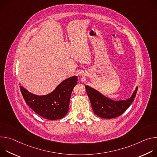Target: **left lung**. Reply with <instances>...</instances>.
Returning a JSON list of instances; mask_svg holds the SVG:
<instances>
[{
    "instance_id": "left-lung-1",
    "label": "left lung",
    "mask_w": 157,
    "mask_h": 157,
    "mask_svg": "<svg viewBox=\"0 0 157 157\" xmlns=\"http://www.w3.org/2000/svg\"><path fill=\"white\" fill-rule=\"evenodd\" d=\"M85 87L94 113L104 119H113L122 115L133 101L138 89L137 86L129 99L114 101L105 97L90 86L86 85Z\"/></svg>"
}]
</instances>
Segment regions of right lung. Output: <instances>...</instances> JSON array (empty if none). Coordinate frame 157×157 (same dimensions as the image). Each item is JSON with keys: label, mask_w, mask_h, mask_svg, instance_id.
<instances>
[{"label": "right lung", "mask_w": 157, "mask_h": 157, "mask_svg": "<svg viewBox=\"0 0 157 157\" xmlns=\"http://www.w3.org/2000/svg\"><path fill=\"white\" fill-rule=\"evenodd\" d=\"M78 77L74 76L62 81L51 93L38 96L20 86V91L27 104L39 116L48 120L64 117L69 110L70 100Z\"/></svg>", "instance_id": "add662e5"}]
</instances>
